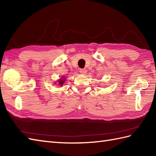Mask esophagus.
Segmentation results:
<instances>
[{
    "instance_id": "34e87169",
    "label": "esophagus",
    "mask_w": 156,
    "mask_h": 156,
    "mask_svg": "<svg viewBox=\"0 0 156 156\" xmlns=\"http://www.w3.org/2000/svg\"><path fill=\"white\" fill-rule=\"evenodd\" d=\"M86 72H87V71H86V69H80V73L82 75L86 74Z\"/></svg>"
}]
</instances>
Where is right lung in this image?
Returning <instances> with one entry per match:
<instances>
[{
  "mask_svg": "<svg viewBox=\"0 0 156 156\" xmlns=\"http://www.w3.org/2000/svg\"><path fill=\"white\" fill-rule=\"evenodd\" d=\"M65 81H66V78L64 77V76H62L61 78H59L58 80H57V82H57V83H56L55 82V84H57L58 85H59L61 86V87H62V85L65 83Z\"/></svg>",
  "mask_w": 156,
  "mask_h": 156,
  "instance_id": "right-lung-1",
  "label": "right lung"
}]
</instances>
